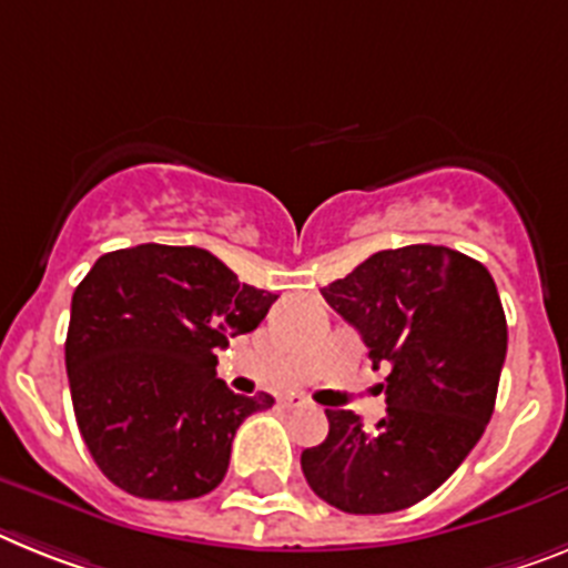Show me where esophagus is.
I'll return each instance as SVG.
<instances>
[{
  "mask_svg": "<svg viewBox=\"0 0 568 568\" xmlns=\"http://www.w3.org/2000/svg\"><path fill=\"white\" fill-rule=\"evenodd\" d=\"M280 404H283V407H288V409H294V407H306L308 398H306V395L288 393V395H283V398H280Z\"/></svg>",
  "mask_w": 568,
  "mask_h": 568,
  "instance_id": "34e87169",
  "label": "esophagus"
}]
</instances>
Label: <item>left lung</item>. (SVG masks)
Listing matches in <instances>:
<instances>
[{
  "instance_id": "8db88e82",
  "label": "left lung",
  "mask_w": 568,
  "mask_h": 568,
  "mask_svg": "<svg viewBox=\"0 0 568 568\" xmlns=\"http://www.w3.org/2000/svg\"><path fill=\"white\" fill-rule=\"evenodd\" d=\"M387 366V416L373 430L326 409L328 436L300 456L306 483L346 514H389L430 497L483 438L508 326L483 262L445 245L378 251L323 288Z\"/></svg>"
}]
</instances>
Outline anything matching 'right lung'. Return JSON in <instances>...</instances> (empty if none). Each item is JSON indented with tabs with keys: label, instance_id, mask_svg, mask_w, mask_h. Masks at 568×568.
<instances>
[{
	"label": "right lung",
	"instance_id": "add662e5",
	"mask_svg": "<svg viewBox=\"0 0 568 568\" xmlns=\"http://www.w3.org/2000/svg\"><path fill=\"white\" fill-rule=\"evenodd\" d=\"M276 294L193 245L103 254L71 297L65 373L94 465L141 499H195L227 474L233 436L271 395L216 378L227 337L254 332Z\"/></svg>",
	"mask_w": 568,
	"mask_h": 568
}]
</instances>
